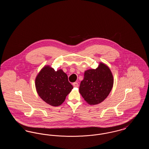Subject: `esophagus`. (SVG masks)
I'll return each instance as SVG.
<instances>
[{
	"label": "esophagus",
	"instance_id": "obj_1",
	"mask_svg": "<svg viewBox=\"0 0 149 149\" xmlns=\"http://www.w3.org/2000/svg\"><path fill=\"white\" fill-rule=\"evenodd\" d=\"M72 85H73V86H74V87H78V86H79V84H78V83H77V82L73 83Z\"/></svg>",
	"mask_w": 149,
	"mask_h": 149
}]
</instances>
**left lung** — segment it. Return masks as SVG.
Returning a JSON list of instances; mask_svg holds the SVG:
<instances>
[{"label":"left lung","instance_id":"left-lung-1","mask_svg":"<svg viewBox=\"0 0 149 149\" xmlns=\"http://www.w3.org/2000/svg\"><path fill=\"white\" fill-rule=\"evenodd\" d=\"M113 81V77L109 67L100 63L97 69L85 71L79 92L89 104H98L108 97L112 89Z\"/></svg>","mask_w":149,"mask_h":149}]
</instances>
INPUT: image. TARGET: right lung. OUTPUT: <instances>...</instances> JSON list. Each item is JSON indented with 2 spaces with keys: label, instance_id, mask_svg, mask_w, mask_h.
Instances as JSON below:
<instances>
[{
  "label": "right lung",
  "instance_id": "obj_1",
  "mask_svg": "<svg viewBox=\"0 0 149 149\" xmlns=\"http://www.w3.org/2000/svg\"><path fill=\"white\" fill-rule=\"evenodd\" d=\"M37 92L40 98L52 106H59L73 88L68 75L62 69L55 71L49 65L45 66L35 79Z\"/></svg>",
  "mask_w": 149,
  "mask_h": 149
}]
</instances>
